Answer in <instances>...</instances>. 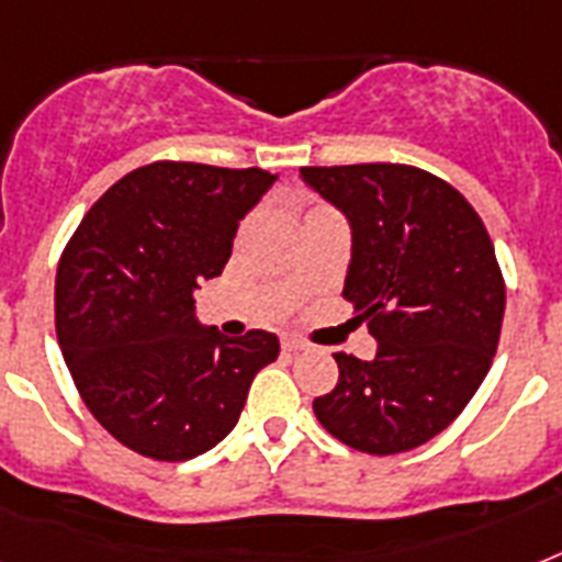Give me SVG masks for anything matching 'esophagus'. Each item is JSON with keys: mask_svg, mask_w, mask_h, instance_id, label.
Instances as JSON below:
<instances>
[{"mask_svg": "<svg viewBox=\"0 0 562 562\" xmlns=\"http://www.w3.org/2000/svg\"><path fill=\"white\" fill-rule=\"evenodd\" d=\"M282 350L289 352V356H297V352L308 350L306 341H297V338H282Z\"/></svg>", "mask_w": 562, "mask_h": 562, "instance_id": "34e87169", "label": "esophagus"}]
</instances>
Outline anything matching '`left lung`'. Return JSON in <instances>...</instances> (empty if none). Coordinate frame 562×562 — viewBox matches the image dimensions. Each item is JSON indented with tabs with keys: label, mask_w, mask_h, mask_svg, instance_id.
I'll use <instances>...</instances> for the list:
<instances>
[{
	"label": "left lung",
	"mask_w": 562,
	"mask_h": 562,
	"mask_svg": "<svg viewBox=\"0 0 562 562\" xmlns=\"http://www.w3.org/2000/svg\"><path fill=\"white\" fill-rule=\"evenodd\" d=\"M300 180L350 224L344 297L379 350L338 352V384L315 417L368 454L417 449L484 382L505 317V280L479 212L446 180L400 162L306 166Z\"/></svg>",
	"instance_id": "obj_1"
}]
</instances>
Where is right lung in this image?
<instances>
[{
  "label": "right lung",
  "instance_id": "1",
  "mask_svg": "<svg viewBox=\"0 0 562 562\" xmlns=\"http://www.w3.org/2000/svg\"><path fill=\"white\" fill-rule=\"evenodd\" d=\"M277 175L151 162L101 194L66 245L55 282L64 361L92 417L127 449L189 461L236 428L273 333L227 338L194 315L224 271L238 221Z\"/></svg>",
  "mask_w": 562,
  "mask_h": 562
}]
</instances>
